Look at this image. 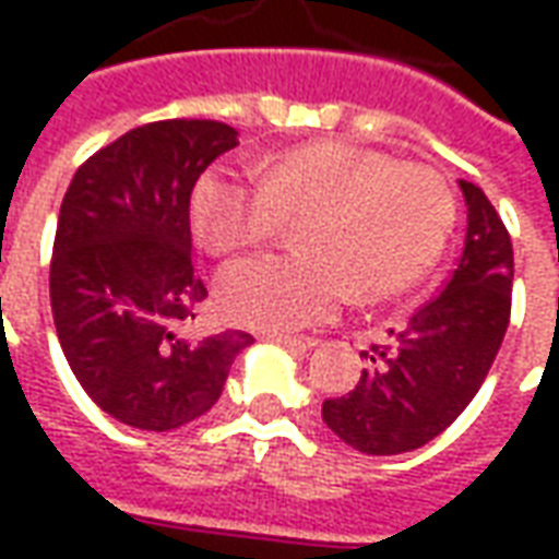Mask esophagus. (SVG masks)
<instances>
[{
  "label": "esophagus",
  "mask_w": 559,
  "mask_h": 559,
  "mask_svg": "<svg viewBox=\"0 0 559 559\" xmlns=\"http://www.w3.org/2000/svg\"><path fill=\"white\" fill-rule=\"evenodd\" d=\"M263 338L296 353H308L317 344V338H308V335H305V338H296V335H275V332H269V335H263Z\"/></svg>",
  "instance_id": "1"
}]
</instances>
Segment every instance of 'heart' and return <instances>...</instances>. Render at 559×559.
<instances>
[{"mask_svg": "<svg viewBox=\"0 0 559 559\" xmlns=\"http://www.w3.org/2000/svg\"><path fill=\"white\" fill-rule=\"evenodd\" d=\"M257 176L209 170L191 197V218L215 254L257 248L299 221L305 251L257 257L218 281L221 311L263 332L320 323L350 293L377 302L407 290L437 260L455 215L437 170L341 140L290 148Z\"/></svg>", "mask_w": 559, "mask_h": 559, "instance_id": "obj_1", "label": "heart"}]
</instances>
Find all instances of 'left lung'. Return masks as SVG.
Returning <instances> with one entry per match:
<instances>
[{
	"label": "left lung",
	"instance_id": "obj_1",
	"mask_svg": "<svg viewBox=\"0 0 559 559\" xmlns=\"http://www.w3.org/2000/svg\"><path fill=\"white\" fill-rule=\"evenodd\" d=\"M467 236L443 290L362 350L359 383L323 401V421L365 455H401L431 443L464 413L491 371L512 311L515 257L506 224L481 188L461 179Z\"/></svg>",
	"mask_w": 559,
	"mask_h": 559
}]
</instances>
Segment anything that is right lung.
<instances>
[{
  "label": "right lung",
  "mask_w": 559,
  "mask_h": 559,
  "mask_svg": "<svg viewBox=\"0 0 559 559\" xmlns=\"http://www.w3.org/2000/svg\"><path fill=\"white\" fill-rule=\"evenodd\" d=\"M236 143V128L215 119L148 122L83 160L59 209L56 335L86 395L140 431L203 416L254 341L239 329L179 335L206 299L191 263V191Z\"/></svg>",
  "instance_id": "1"
}]
</instances>
